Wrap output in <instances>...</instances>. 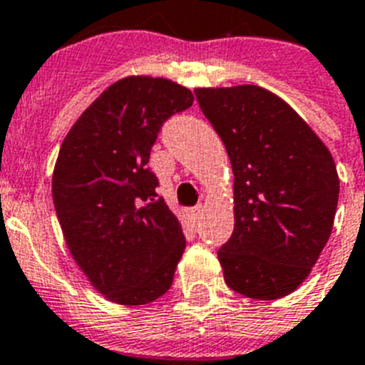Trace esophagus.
I'll list each match as a JSON object with an SVG mask.
<instances>
[{"label": "esophagus", "mask_w": 365, "mask_h": 365, "mask_svg": "<svg viewBox=\"0 0 365 365\" xmlns=\"http://www.w3.org/2000/svg\"><path fill=\"white\" fill-rule=\"evenodd\" d=\"M202 213H204V205L198 204V205H196V207L191 209V218L195 222H198L202 218Z\"/></svg>", "instance_id": "34e87169"}]
</instances>
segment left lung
I'll list each match as a JSON object with an SVG mask.
<instances>
[{
    "mask_svg": "<svg viewBox=\"0 0 365 365\" xmlns=\"http://www.w3.org/2000/svg\"><path fill=\"white\" fill-rule=\"evenodd\" d=\"M235 174V227L218 250L227 287L252 299L294 292L332 231L340 180L331 152L264 88L195 90Z\"/></svg>",
    "mask_w": 365,
    "mask_h": 365,
    "instance_id": "left-lung-1",
    "label": "left lung"
}]
</instances>
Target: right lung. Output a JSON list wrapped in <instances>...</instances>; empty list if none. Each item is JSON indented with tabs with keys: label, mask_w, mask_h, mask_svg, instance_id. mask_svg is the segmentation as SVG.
I'll return each instance as SVG.
<instances>
[{
	"label": "right lung",
	"mask_w": 365,
	"mask_h": 365,
	"mask_svg": "<svg viewBox=\"0 0 365 365\" xmlns=\"http://www.w3.org/2000/svg\"><path fill=\"white\" fill-rule=\"evenodd\" d=\"M167 78L126 77L71 126L53 173V202L73 259L119 305H147L173 284L185 250L178 218L156 195L150 150L167 119L192 106Z\"/></svg>",
	"instance_id": "1"
}]
</instances>
